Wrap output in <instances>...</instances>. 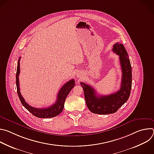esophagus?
<instances>
[{
    "mask_svg": "<svg viewBox=\"0 0 154 154\" xmlns=\"http://www.w3.org/2000/svg\"><path fill=\"white\" fill-rule=\"evenodd\" d=\"M77 75V77H80V74H78V75Z\"/></svg>",
    "mask_w": 154,
    "mask_h": 154,
    "instance_id": "esophagus-1",
    "label": "esophagus"
}]
</instances>
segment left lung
<instances>
[{
    "label": "left lung",
    "mask_w": 154,
    "mask_h": 154,
    "mask_svg": "<svg viewBox=\"0 0 154 154\" xmlns=\"http://www.w3.org/2000/svg\"><path fill=\"white\" fill-rule=\"evenodd\" d=\"M112 50L119 55L121 63L122 80L120 90L109 95L97 96L92 86L83 82L80 83L83 89L86 104L93 113L107 115L116 112L127 101L130 94L132 75L127 52L120 42L115 44Z\"/></svg>",
    "instance_id": "8db88e82"
}]
</instances>
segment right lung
Returning <instances> with one entry per match:
<instances>
[{
    "instance_id": "right-lung-1",
    "label": "right lung",
    "mask_w": 154,
    "mask_h": 154,
    "mask_svg": "<svg viewBox=\"0 0 154 154\" xmlns=\"http://www.w3.org/2000/svg\"><path fill=\"white\" fill-rule=\"evenodd\" d=\"M20 59L18 60L17 71L16 75V83L17 87V92L19 96V98L20 100L21 103L33 115L39 118H51L55 116H57L61 113L64 108V104L66 100V98L69 94V92L75 86V81L74 79L69 80V82L66 83L60 90L59 91L57 100L55 103L48 108H36L29 105L24 100L23 97L22 96L20 88H19V75L20 73Z\"/></svg>"
}]
</instances>
